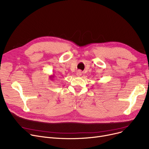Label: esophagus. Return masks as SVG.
Segmentation results:
<instances>
[{
  "label": "esophagus",
  "mask_w": 149,
  "mask_h": 149,
  "mask_svg": "<svg viewBox=\"0 0 149 149\" xmlns=\"http://www.w3.org/2000/svg\"><path fill=\"white\" fill-rule=\"evenodd\" d=\"M81 75H82V72L81 71V70H78V71L77 72V75L78 77H80Z\"/></svg>",
  "instance_id": "1"
}]
</instances>
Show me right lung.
<instances>
[{
  "instance_id": "right-lung-1",
  "label": "right lung",
  "mask_w": 149,
  "mask_h": 149,
  "mask_svg": "<svg viewBox=\"0 0 149 149\" xmlns=\"http://www.w3.org/2000/svg\"><path fill=\"white\" fill-rule=\"evenodd\" d=\"M54 77H55V76H54V75H50V76H49V79H50V80H54L53 78H54Z\"/></svg>"
}]
</instances>
